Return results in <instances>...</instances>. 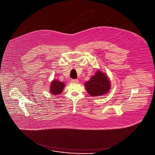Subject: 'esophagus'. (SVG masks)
<instances>
[{"mask_svg":"<svg viewBox=\"0 0 155 155\" xmlns=\"http://www.w3.org/2000/svg\"><path fill=\"white\" fill-rule=\"evenodd\" d=\"M71 82L74 83V84H77L78 82V80H71Z\"/></svg>","mask_w":155,"mask_h":155,"instance_id":"esophagus-1","label":"esophagus"}]
</instances>
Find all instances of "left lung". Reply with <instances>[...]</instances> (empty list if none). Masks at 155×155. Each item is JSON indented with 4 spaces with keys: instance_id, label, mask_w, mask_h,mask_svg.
Returning <instances> with one entry per match:
<instances>
[{
    "instance_id": "left-lung-1",
    "label": "left lung",
    "mask_w": 155,
    "mask_h": 155,
    "mask_svg": "<svg viewBox=\"0 0 155 155\" xmlns=\"http://www.w3.org/2000/svg\"><path fill=\"white\" fill-rule=\"evenodd\" d=\"M111 86L108 76L100 70H97L95 74L85 83L87 92L91 96H100L108 93Z\"/></svg>"
}]
</instances>
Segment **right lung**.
Segmentation results:
<instances>
[{"instance_id": "right-lung-1", "label": "right lung", "mask_w": 155, "mask_h": 155, "mask_svg": "<svg viewBox=\"0 0 155 155\" xmlns=\"http://www.w3.org/2000/svg\"><path fill=\"white\" fill-rule=\"evenodd\" d=\"M50 85V93L55 95H58L59 94H61L64 89V87H65L64 83H63V82H61L58 80H54L52 81Z\"/></svg>"}]
</instances>
